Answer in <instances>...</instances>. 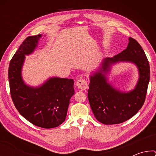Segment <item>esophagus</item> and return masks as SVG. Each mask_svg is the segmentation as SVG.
<instances>
[{"label": "esophagus", "mask_w": 156, "mask_h": 156, "mask_svg": "<svg viewBox=\"0 0 156 156\" xmlns=\"http://www.w3.org/2000/svg\"><path fill=\"white\" fill-rule=\"evenodd\" d=\"M76 86L81 90H85L88 87V83L84 79H79L76 82Z\"/></svg>", "instance_id": "esophagus-1"}]
</instances>
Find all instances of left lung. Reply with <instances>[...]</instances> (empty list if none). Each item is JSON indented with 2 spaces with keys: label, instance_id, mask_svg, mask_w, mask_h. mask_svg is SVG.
Segmentation results:
<instances>
[{
  "label": "left lung",
  "instance_id": "1",
  "mask_svg": "<svg viewBox=\"0 0 156 156\" xmlns=\"http://www.w3.org/2000/svg\"><path fill=\"white\" fill-rule=\"evenodd\" d=\"M118 61L133 62L138 67L140 78L136 88L129 93L117 91L106 83L102 72L110 64ZM150 79V67L146 54L138 41L129 38L126 49L102 62V69L90 78L88 99L96 119L105 125H115L125 122L138 113L146 98Z\"/></svg>",
  "mask_w": 156,
  "mask_h": 156
}]
</instances>
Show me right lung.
<instances>
[{
	"mask_svg": "<svg viewBox=\"0 0 156 156\" xmlns=\"http://www.w3.org/2000/svg\"><path fill=\"white\" fill-rule=\"evenodd\" d=\"M41 35L28 36L15 53L9 66L10 94L14 106L31 124L54 128L65 120L69 100L74 94L72 79L53 78L38 88L25 85L21 78L25 55L36 48Z\"/></svg>",
	"mask_w": 156,
	"mask_h": 156,
	"instance_id": "1",
	"label": "right lung"
}]
</instances>
